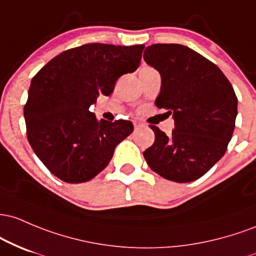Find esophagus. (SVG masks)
I'll list each match as a JSON object with an SVG mask.
<instances>
[{
  "instance_id": "obj_1",
  "label": "esophagus",
  "mask_w": 256,
  "mask_h": 256,
  "mask_svg": "<svg viewBox=\"0 0 256 256\" xmlns=\"http://www.w3.org/2000/svg\"><path fill=\"white\" fill-rule=\"evenodd\" d=\"M133 124H134V128H136V129H139L140 127H144L142 123L139 122V120H133Z\"/></svg>"
}]
</instances>
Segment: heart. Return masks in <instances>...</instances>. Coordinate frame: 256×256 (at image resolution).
<instances>
[{"label": "heart", "mask_w": 256, "mask_h": 256, "mask_svg": "<svg viewBox=\"0 0 256 256\" xmlns=\"http://www.w3.org/2000/svg\"><path fill=\"white\" fill-rule=\"evenodd\" d=\"M144 68H148V66H144V68H142V70H144Z\"/></svg>", "instance_id": "obj_1"}]
</instances>
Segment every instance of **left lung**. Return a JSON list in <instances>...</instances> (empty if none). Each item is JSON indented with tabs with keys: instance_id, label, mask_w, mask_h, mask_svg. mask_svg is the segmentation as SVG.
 I'll list each match as a JSON object with an SVG mask.
<instances>
[{
	"instance_id": "obj_1",
	"label": "left lung",
	"mask_w": 256,
	"mask_h": 256,
	"mask_svg": "<svg viewBox=\"0 0 256 256\" xmlns=\"http://www.w3.org/2000/svg\"><path fill=\"white\" fill-rule=\"evenodd\" d=\"M144 60L162 80L154 104L173 116L175 126L169 136L150 126L154 142L144 151V157L152 170L166 180L200 179L225 154L234 134V88L216 65L186 46H148Z\"/></svg>"
}]
</instances>
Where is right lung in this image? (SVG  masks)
<instances>
[{"mask_svg": "<svg viewBox=\"0 0 256 256\" xmlns=\"http://www.w3.org/2000/svg\"><path fill=\"white\" fill-rule=\"evenodd\" d=\"M144 47L88 43L60 53L32 78L24 106L28 140L60 180L93 179L134 130L130 120H98L90 108L99 94L112 93L122 74L139 68Z\"/></svg>", "mask_w": 256, "mask_h": 256, "instance_id": "add662e5", "label": "right lung"}]
</instances>
